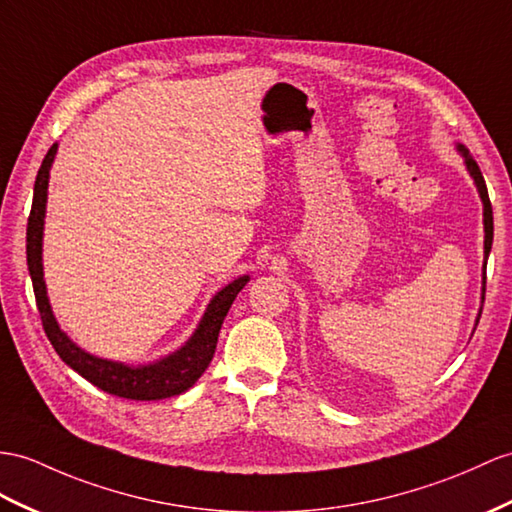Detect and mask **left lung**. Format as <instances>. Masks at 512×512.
I'll list each match as a JSON object with an SVG mask.
<instances>
[{"mask_svg": "<svg viewBox=\"0 0 512 512\" xmlns=\"http://www.w3.org/2000/svg\"><path fill=\"white\" fill-rule=\"evenodd\" d=\"M458 152L463 154V158H465L467 171H469V176L473 178V182H476V186H478V193H480L482 206H484V265H486V258H489L491 245H493V208H491V199H489V191H486V184H484V178H482V171L478 167V162L473 160V156L467 152L465 145H458ZM484 286H486V269H484V280H482V304H484V291H486ZM478 321H480V315H478Z\"/></svg>", "mask_w": 512, "mask_h": 512, "instance_id": "8db88e82", "label": "left lung"}]
</instances>
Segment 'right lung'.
Returning a JSON list of instances; mask_svg holds the SVG:
<instances>
[{
	"label": "right lung",
	"mask_w": 512,
	"mask_h": 512,
	"mask_svg": "<svg viewBox=\"0 0 512 512\" xmlns=\"http://www.w3.org/2000/svg\"><path fill=\"white\" fill-rule=\"evenodd\" d=\"M58 145L54 143L49 147L47 156L41 162V169L36 173L34 182V199L32 210L28 217V232H26V254H28V269L34 286L36 306H39L43 330L47 334L49 343L54 345L56 354L67 363L73 371H78L82 378L95 384L110 395L126 397V400H139V402H152V400H165V397L180 395L189 391L191 386L199 380V376L206 371L210 360L217 350V339L221 323L226 319L228 310L234 302V297L249 282V276L236 278L228 286L210 299L206 313L199 321L197 330L186 341L180 350L173 354L156 360V363L130 367L115 360L97 358L89 352L80 350L69 336L60 330L58 321L49 306L47 289L43 280V226H45V204H47V184H49V169L56 158Z\"/></svg>",
	"instance_id": "right-lung-1"
}]
</instances>
